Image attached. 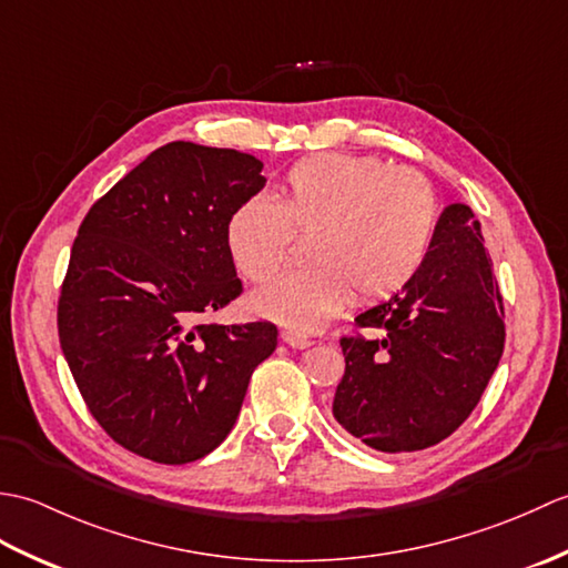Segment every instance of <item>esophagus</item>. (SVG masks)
I'll return each instance as SVG.
<instances>
[{
  "label": "esophagus",
  "instance_id": "esophagus-1",
  "mask_svg": "<svg viewBox=\"0 0 568 568\" xmlns=\"http://www.w3.org/2000/svg\"><path fill=\"white\" fill-rule=\"evenodd\" d=\"M283 342L291 346V348H307V346H312L315 342L310 339V336H305V334H300V332H295V329H285L283 334Z\"/></svg>",
  "mask_w": 568,
  "mask_h": 568
}]
</instances>
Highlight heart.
<instances>
[{"instance_id": "heart-1", "label": "heart", "mask_w": 568, "mask_h": 568, "mask_svg": "<svg viewBox=\"0 0 568 568\" xmlns=\"http://www.w3.org/2000/svg\"><path fill=\"white\" fill-rule=\"evenodd\" d=\"M439 202L427 175L371 155L317 153L285 173L277 202L244 200L226 222V248L239 273L265 283L293 258L295 236L307 268L253 295L258 315L312 332L352 303L400 293L427 256Z\"/></svg>"}]
</instances>
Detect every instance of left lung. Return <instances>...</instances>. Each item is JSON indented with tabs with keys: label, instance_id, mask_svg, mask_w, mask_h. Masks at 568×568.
Here are the masks:
<instances>
[{
	"label": "left lung",
	"instance_id": "1",
	"mask_svg": "<svg viewBox=\"0 0 568 568\" xmlns=\"http://www.w3.org/2000/svg\"><path fill=\"white\" fill-rule=\"evenodd\" d=\"M503 295L480 224L466 204L439 216L415 277L342 336L346 371L332 413L366 446L419 452L474 413L505 346Z\"/></svg>",
	"mask_w": 568,
	"mask_h": 568
}]
</instances>
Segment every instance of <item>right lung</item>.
Returning <instances> with one entry per match:
<instances>
[{
	"mask_svg": "<svg viewBox=\"0 0 568 568\" xmlns=\"http://www.w3.org/2000/svg\"><path fill=\"white\" fill-rule=\"evenodd\" d=\"M263 163L173 141L92 204L70 251L58 336L84 405L155 464H190L232 432L271 322H204L241 295L226 222Z\"/></svg>",
	"mask_w": 568,
	"mask_h": 568,
	"instance_id": "add662e5",
	"label": "right lung"
}]
</instances>
